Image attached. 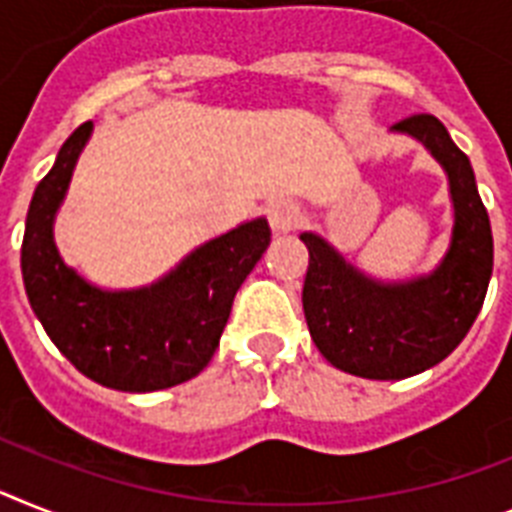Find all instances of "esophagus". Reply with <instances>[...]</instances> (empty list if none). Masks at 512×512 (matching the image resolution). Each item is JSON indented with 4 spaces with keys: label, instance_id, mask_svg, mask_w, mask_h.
Here are the masks:
<instances>
[{
    "label": "esophagus",
    "instance_id": "esophagus-1",
    "mask_svg": "<svg viewBox=\"0 0 512 512\" xmlns=\"http://www.w3.org/2000/svg\"><path fill=\"white\" fill-rule=\"evenodd\" d=\"M301 222V209L293 201H274L269 206V225L274 232H290Z\"/></svg>",
    "mask_w": 512,
    "mask_h": 512
}]
</instances>
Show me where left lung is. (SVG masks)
<instances>
[{"label":"left lung","instance_id":"obj_1","mask_svg":"<svg viewBox=\"0 0 512 512\" xmlns=\"http://www.w3.org/2000/svg\"><path fill=\"white\" fill-rule=\"evenodd\" d=\"M390 133L421 143L447 175L453 230L432 272L377 280L322 235L301 232L308 248L303 311L311 340L335 369L363 379H405L445 361L479 316L494 261L474 167L445 125L432 114H416Z\"/></svg>","mask_w":512,"mask_h":512}]
</instances>
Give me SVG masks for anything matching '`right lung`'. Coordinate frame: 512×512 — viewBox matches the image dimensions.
I'll list each match as a JSON object with an SVG mask.
<instances>
[{
    "label": "right lung",
    "instance_id": "1",
    "mask_svg": "<svg viewBox=\"0 0 512 512\" xmlns=\"http://www.w3.org/2000/svg\"><path fill=\"white\" fill-rule=\"evenodd\" d=\"M94 133L83 122L36 185L25 217L23 282L33 314L80 374L120 392H156L206 369L230 319L232 298L272 230L264 217L201 243L151 285L107 290L67 266L54 243V219L78 156Z\"/></svg>",
    "mask_w": 512,
    "mask_h": 512
}]
</instances>
